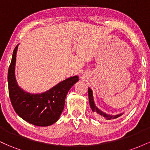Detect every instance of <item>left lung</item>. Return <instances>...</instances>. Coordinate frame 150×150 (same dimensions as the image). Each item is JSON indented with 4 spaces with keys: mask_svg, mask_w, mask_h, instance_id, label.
<instances>
[{
    "mask_svg": "<svg viewBox=\"0 0 150 150\" xmlns=\"http://www.w3.org/2000/svg\"><path fill=\"white\" fill-rule=\"evenodd\" d=\"M88 96H89V105H90V107L92 108V111L95 113V115L99 117L100 118H105L106 120H111V119H115V118H118L120 116L123 114V113H120V114L117 115H109L107 113L103 112L102 111H101L99 108H98L94 104V97H93V93L92 89L89 87L88 89Z\"/></svg>",
    "mask_w": 150,
    "mask_h": 150,
    "instance_id": "obj_1",
    "label": "left lung"
}]
</instances>
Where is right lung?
Segmentation results:
<instances>
[{"label":"right lung","instance_id":"right-lung-1","mask_svg":"<svg viewBox=\"0 0 150 150\" xmlns=\"http://www.w3.org/2000/svg\"><path fill=\"white\" fill-rule=\"evenodd\" d=\"M18 45L13 51L8 73V89L12 105L17 114L25 121L37 126H49L59 119L64 108L67 94L79 80V77H70L40 94L25 92L19 87L15 78Z\"/></svg>","mask_w":150,"mask_h":150}]
</instances>
